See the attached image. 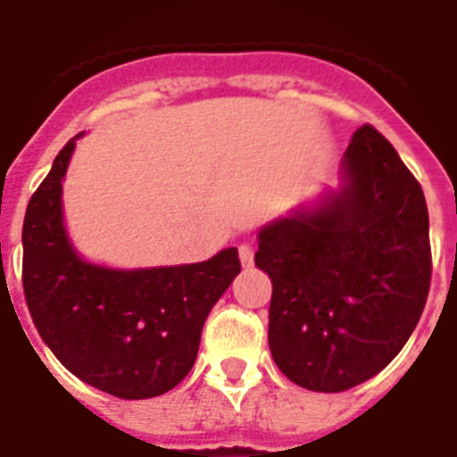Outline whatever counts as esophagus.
<instances>
[{"mask_svg":"<svg viewBox=\"0 0 457 457\" xmlns=\"http://www.w3.org/2000/svg\"><path fill=\"white\" fill-rule=\"evenodd\" d=\"M240 252V262H243V266H252V262H254V247L250 245V243H243V245L238 247Z\"/></svg>","mask_w":457,"mask_h":457,"instance_id":"obj_1","label":"esophagus"}]
</instances>
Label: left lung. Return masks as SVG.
I'll list each match as a JSON object with an SVG mask.
<instances>
[{
  "instance_id": "8db88e82",
  "label": "left lung",
  "mask_w": 457,
  "mask_h": 457,
  "mask_svg": "<svg viewBox=\"0 0 457 457\" xmlns=\"http://www.w3.org/2000/svg\"><path fill=\"white\" fill-rule=\"evenodd\" d=\"M345 186L313 212L259 231L254 264L271 278L269 346L312 392L378 375L418 326L432 280L425 193L375 127L352 137Z\"/></svg>"
}]
</instances>
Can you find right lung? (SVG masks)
<instances>
[{
  "label": "right lung",
  "mask_w": 457,
  "mask_h": 457,
  "mask_svg": "<svg viewBox=\"0 0 457 457\" xmlns=\"http://www.w3.org/2000/svg\"><path fill=\"white\" fill-rule=\"evenodd\" d=\"M75 138L28 203L25 302L46 346L82 382L118 399L160 396L191 373L207 313L240 273L238 250L138 271L84 262L65 236L61 212Z\"/></svg>",
  "instance_id": "obj_1"
}]
</instances>
